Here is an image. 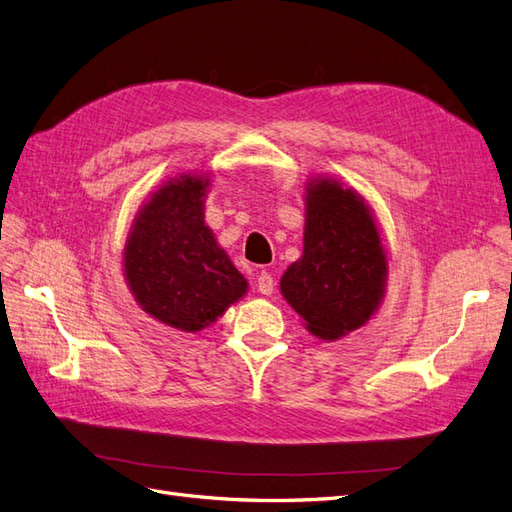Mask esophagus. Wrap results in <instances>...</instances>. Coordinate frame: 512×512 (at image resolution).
<instances>
[{
  "label": "esophagus",
  "instance_id": "esophagus-1",
  "mask_svg": "<svg viewBox=\"0 0 512 512\" xmlns=\"http://www.w3.org/2000/svg\"><path fill=\"white\" fill-rule=\"evenodd\" d=\"M256 282H258L256 286H258V292H260V294H273V290H275V280H273L271 273L260 271L258 277H256Z\"/></svg>",
  "mask_w": 512,
  "mask_h": 512
}]
</instances>
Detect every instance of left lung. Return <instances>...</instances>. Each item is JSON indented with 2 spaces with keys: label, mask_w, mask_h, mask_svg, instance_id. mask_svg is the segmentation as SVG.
<instances>
[{
  "label": "left lung",
  "mask_w": 512,
  "mask_h": 512,
  "mask_svg": "<svg viewBox=\"0 0 512 512\" xmlns=\"http://www.w3.org/2000/svg\"><path fill=\"white\" fill-rule=\"evenodd\" d=\"M389 258L371 207L333 177L305 183L303 254L280 280L282 297L322 342L361 329L384 299Z\"/></svg>",
  "instance_id": "left-lung-1"
}]
</instances>
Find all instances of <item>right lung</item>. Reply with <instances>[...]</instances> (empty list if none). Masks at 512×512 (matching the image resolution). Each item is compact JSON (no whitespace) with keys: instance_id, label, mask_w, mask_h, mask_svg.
Here are the masks:
<instances>
[{"instance_id":"add662e5","label":"right lung","mask_w":512,"mask_h":512,"mask_svg":"<svg viewBox=\"0 0 512 512\" xmlns=\"http://www.w3.org/2000/svg\"><path fill=\"white\" fill-rule=\"evenodd\" d=\"M209 175L170 177L138 209L123 247V275L145 314L185 333L218 320L247 280L205 224Z\"/></svg>"}]
</instances>
